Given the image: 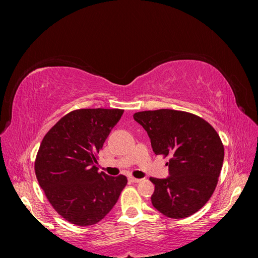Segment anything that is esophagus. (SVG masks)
<instances>
[{
	"label": "esophagus",
	"mask_w": 258,
	"mask_h": 258,
	"mask_svg": "<svg viewBox=\"0 0 258 258\" xmlns=\"http://www.w3.org/2000/svg\"><path fill=\"white\" fill-rule=\"evenodd\" d=\"M129 181L131 182V183H140L142 181L141 178H136V177H132V176H130L129 177Z\"/></svg>",
	"instance_id": "1"
}]
</instances>
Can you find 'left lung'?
Returning <instances> with one entry per match:
<instances>
[{
	"label": "left lung",
	"mask_w": 258,
	"mask_h": 258,
	"mask_svg": "<svg viewBox=\"0 0 258 258\" xmlns=\"http://www.w3.org/2000/svg\"><path fill=\"white\" fill-rule=\"evenodd\" d=\"M134 118L147 132L156 155L170 156L169 176L151 177L152 204L171 218H184L204 207L215 189L224 161V146L215 129L187 112H138Z\"/></svg>",
	"instance_id": "1"
}]
</instances>
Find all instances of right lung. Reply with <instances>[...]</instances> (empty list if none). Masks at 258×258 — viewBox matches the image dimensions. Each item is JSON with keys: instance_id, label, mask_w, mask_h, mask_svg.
<instances>
[{"instance_id": "1", "label": "right lung", "mask_w": 258, "mask_h": 258, "mask_svg": "<svg viewBox=\"0 0 258 258\" xmlns=\"http://www.w3.org/2000/svg\"><path fill=\"white\" fill-rule=\"evenodd\" d=\"M123 110L82 108L46 134L36 155L35 174L50 205L68 222L90 226L103 220L127 185L124 175L98 172L97 154Z\"/></svg>"}]
</instances>
